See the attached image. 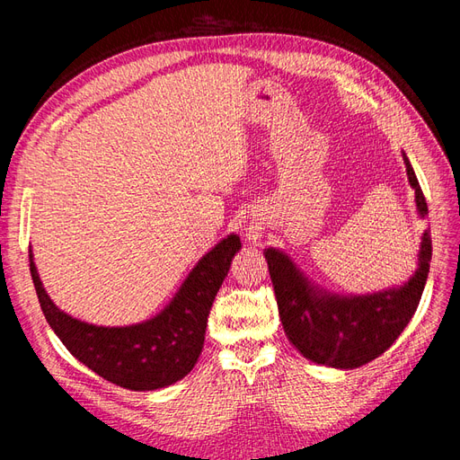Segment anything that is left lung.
I'll return each mask as SVG.
<instances>
[{
	"label": "left lung",
	"instance_id": "obj_1",
	"mask_svg": "<svg viewBox=\"0 0 460 460\" xmlns=\"http://www.w3.org/2000/svg\"><path fill=\"white\" fill-rule=\"evenodd\" d=\"M407 164L409 182L416 193V207L428 215L426 198ZM270 280L274 286L278 313L288 340L313 363L333 368L363 367L394 345L419 307L431 261V238L422 235L420 264L411 280L397 289L374 296L340 297L314 291L284 253L267 249Z\"/></svg>",
	"mask_w": 460,
	"mask_h": 460
}]
</instances>
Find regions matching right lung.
Here are the masks:
<instances>
[{
  "instance_id": "right-lung-1",
  "label": "right lung",
  "mask_w": 460,
  "mask_h": 460,
  "mask_svg": "<svg viewBox=\"0 0 460 460\" xmlns=\"http://www.w3.org/2000/svg\"><path fill=\"white\" fill-rule=\"evenodd\" d=\"M240 247L238 235H228L196 264L169 307L124 328L93 326L59 311L41 288L32 253L29 259L40 307L66 349L103 380L149 392L182 380L196 367L208 313Z\"/></svg>"
}]
</instances>
